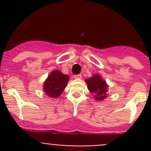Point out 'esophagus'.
Instances as JSON below:
<instances>
[{"instance_id": "esophagus-1", "label": "esophagus", "mask_w": 151, "mask_h": 151, "mask_svg": "<svg viewBox=\"0 0 151 151\" xmlns=\"http://www.w3.org/2000/svg\"><path fill=\"white\" fill-rule=\"evenodd\" d=\"M82 77V75L80 74H77V75H74V79H80Z\"/></svg>"}]
</instances>
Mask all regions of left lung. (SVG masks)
Listing matches in <instances>:
<instances>
[{
	"label": "left lung",
	"mask_w": 151,
	"mask_h": 151,
	"mask_svg": "<svg viewBox=\"0 0 151 151\" xmlns=\"http://www.w3.org/2000/svg\"><path fill=\"white\" fill-rule=\"evenodd\" d=\"M88 88L91 93L94 94V98L97 101H101L106 97L108 85L105 80L99 74H94L93 77L85 80Z\"/></svg>",
	"instance_id": "obj_1"
}]
</instances>
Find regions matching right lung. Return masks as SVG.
Masks as SVG:
<instances>
[{"mask_svg": "<svg viewBox=\"0 0 151 151\" xmlns=\"http://www.w3.org/2000/svg\"><path fill=\"white\" fill-rule=\"evenodd\" d=\"M68 80V75L63 74L58 70H54L44 83V91L48 96L57 98L63 93Z\"/></svg>", "mask_w": 151, "mask_h": 151, "instance_id": "1", "label": "right lung"}]
</instances>
